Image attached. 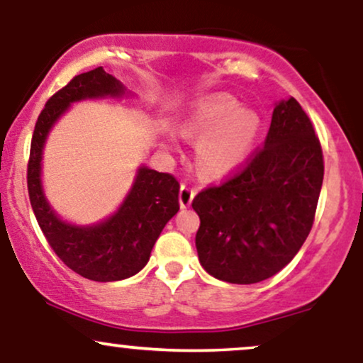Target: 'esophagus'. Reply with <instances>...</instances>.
Returning a JSON list of instances; mask_svg holds the SVG:
<instances>
[{"instance_id":"obj_1","label":"esophagus","mask_w":363,"mask_h":363,"mask_svg":"<svg viewBox=\"0 0 363 363\" xmlns=\"http://www.w3.org/2000/svg\"><path fill=\"white\" fill-rule=\"evenodd\" d=\"M194 196H196V189L182 184L181 191H179V205H181V208H189L191 203H193Z\"/></svg>"}]
</instances>
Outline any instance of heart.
Wrapping results in <instances>:
<instances>
[{
  "label": "heart",
  "mask_w": 363,
  "mask_h": 363,
  "mask_svg": "<svg viewBox=\"0 0 363 363\" xmlns=\"http://www.w3.org/2000/svg\"><path fill=\"white\" fill-rule=\"evenodd\" d=\"M262 129L261 116L227 94H210L191 104L182 133L196 145V167L208 179H223L252 155Z\"/></svg>",
  "instance_id": "heart-1"
}]
</instances>
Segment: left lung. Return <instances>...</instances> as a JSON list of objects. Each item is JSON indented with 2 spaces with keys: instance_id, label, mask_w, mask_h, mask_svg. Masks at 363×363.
Here are the masks:
<instances>
[{
  "instance_id": "obj_1",
  "label": "left lung",
  "mask_w": 363,
  "mask_h": 363,
  "mask_svg": "<svg viewBox=\"0 0 363 363\" xmlns=\"http://www.w3.org/2000/svg\"><path fill=\"white\" fill-rule=\"evenodd\" d=\"M323 177V150L311 119L294 97L281 99L264 148L242 172L193 199L203 268L237 285L281 272L309 235Z\"/></svg>"
}]
</instances>
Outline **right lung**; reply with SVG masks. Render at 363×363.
<instances>
[{"label":"right lung","instance_id":"add662e5","mask_svg":"<svg viewBox=\"0 0 363 363\" xmlns=\"http://www.w3.org/2000/svg\"><path fill=\"white\" fill-rule=\"evenodd\" d=\"M131 97L135 94L99 66L74 77L49 99L32 136L27 184L40 230L69 269L94 281L126 280L145 268L158 235L179 211V182L170 174L157 172L141 164L126 198L114 213L97 223H72L61 218L45 198L44 147L54 124L69 111L72 104Z\"/></svg>","mask_w":363,"mask_h":363}]
</instances>
